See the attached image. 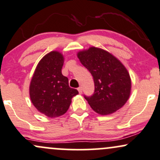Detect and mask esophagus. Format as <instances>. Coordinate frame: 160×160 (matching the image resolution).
<instances>
[{
	"label": "esophagus",
	"instance_id": "1",
	"mask_svg": "<svg viewBox=\"0 0 160 160\" xmlns=\"http://www.w3.org/2000/svg\"><path fill=\"white\" fill-rule=\"evenodd\" d=\"M78 93H79V94H82V87L78 88Z\"/></svg>",
	"mask_w": 160,
	"mask_h": 160
}]
</instances>
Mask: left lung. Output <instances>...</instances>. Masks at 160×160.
I'll list each match as a JSON object with an SVG mask.
<instances>
[{"instance_id": "8db88e82", "label": "left lung", "mask_w": 160, "mask_h": 160, "mask_svg": "<svg viewBox=\"0 0 160 160\" xmlns=\"http://www.w3.org/2000/svg\"><path fill=\"white\" fill-rule=\"evenodd\" d=\"M77 57L94 81L93 95L84 96L92 109L101 115H108L124 106L130 96L132 84L128 70L121 61L94 46L79 51Z\"/></svg>"}]
</instances>
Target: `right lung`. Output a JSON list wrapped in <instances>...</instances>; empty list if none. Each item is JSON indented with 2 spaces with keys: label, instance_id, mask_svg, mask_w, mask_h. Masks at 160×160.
<instances>
[{
  "label": "right lung",
  "instance_id": "obj_1",
  "mask_svg": "<svg viewBox=\"0 0 160 160\" xmlns=\"http://www.w3.org/2000/svg\"><path fill=\"white\" fill-rule=\"evenodd\" d=\"M64 57L58 51L46 54L36 67L29 87L34 107L48 118L63 115L69 108L72 98L78 93L69 88L67 77L62 75Z\"/></svg>",
  "mask_w": 160,
  "mask_h": 160
}]
</instances>
